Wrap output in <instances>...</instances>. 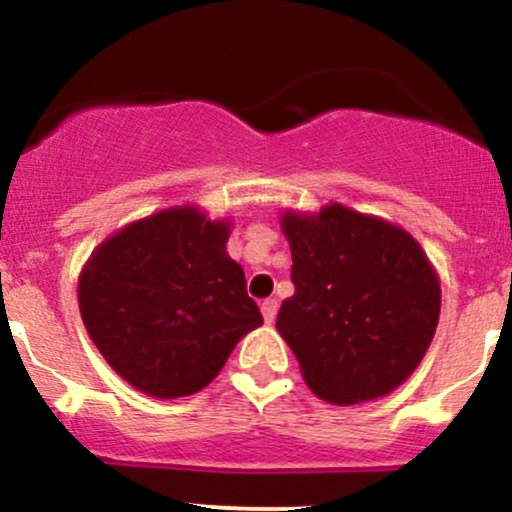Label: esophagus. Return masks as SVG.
<instances>
[{
  "label": "esophagus",
  "instance_id": "1",
  "mask_svg": "<svg viewBox=\"0 0 512 512\" xmlns=\"http://www.w3.org/2000/svg\"><path fill=\"white\" fill-rule=\"evenodd\" d=\"M261 314H263V319H266V324H273L275 314H278V300H275V297H271V300L263 302L261 304Z\"/></svg>",
  "mask_w": 512,
  "mask_h": 512
}]
</instances>
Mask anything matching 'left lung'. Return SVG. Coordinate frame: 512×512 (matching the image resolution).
<instances>
[{
	"mask_svg": "<svg viewBox=\"0 0 512 512\" xmlns=\"http://www.w3.org/2000/svg\"><path fill=\"white\" fill-rule=\"evenodd\" d=\"M295 295L275 329L304 384L338 406L382 399L421 365L440 319V278L404 227L341 203L280 215Z\"/></svg>",
	"mask_w": 512,
	"mask_h": 512,
	"instance_id": "obj_1",
	"label": "left lung"
}]
</instances>
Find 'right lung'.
I'll return each mask as SVG.
<instances>
[{
	"instance_id": "1",
	"label": "right lung",
	"mask_w": 512,
	"mask_h": 512,
	"mask_svg": "<svg viewBox=\"0 0 512 512\" xmlns=\"http://www.w3.org/2000/svg\"><path fill=\"white\" fill-rule=\"evenodd\" d=\"M232 217L183 203L116 229L79 273V314L108 365L137 392L179 399L220 375L263 324L227 254Z\"/></svg>"
}]
</instances>
